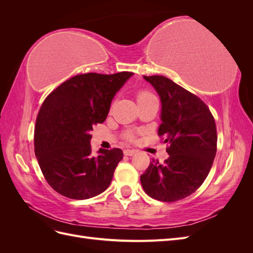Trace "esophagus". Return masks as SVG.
I'll return each instance as SVG.
<instances>
[{"label": "esophagus", "instance_id": "1", "mask_svg": "<svg viewBox=\"0 0 253 253\" xmlns=\"http://www.w3.org/2000/svg\"><path fill=\"white\" fill-rule=\"evenodd\" d=\"M135 153H137V150H134V149H126V150H125V154L127 155V156H133Z\"/></svg>", "mask_w": 253, "mask_h": 253}]
</instances>
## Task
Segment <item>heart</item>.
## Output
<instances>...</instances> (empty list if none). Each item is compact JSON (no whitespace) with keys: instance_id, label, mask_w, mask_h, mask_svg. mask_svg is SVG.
<instances>
[{"instance_id":"1","label":"heart","mask_w":253,"mask_h":253,"mask_svg":"<svg viewBox=\"0 0 253 253\" xmlns=\"http://www.w3.org/2000/svg\"><path fill=\"white\" fill-rule=\"evenodd\" d=\"M151 98H155V96L153 95L152 93H150L149 90H139L137 93V101H143V100H148V99ZM126 138L128 140H133L134 139V135L132 133H127L126 134Z\"/></svg>"}]
</instances>
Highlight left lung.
Wrapping results in <instances>:
<instances>
[{
  "mask_svg": "<svg viewBox=\"0 0 253 253\" xmlns=\"http://www.w3.org/2000/svg\"><path fill=\"white\" fill-rule=\"evenodd\" d=\"M162 101L158 136L169 143V158L152 160L140 176L144 192L154 200L173 203L200 188L216 154V126L207 104L165 76H143Z\"/></svg>",
  "mask_w": 253,
  "mask_h": 253,
  "instance_id": "8db88e82",
  "label": "left lung"
}]
</instances>
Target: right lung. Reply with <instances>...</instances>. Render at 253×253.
<instances>
[{"mask_svg": "<svg viewBox=\"0 0 253 253\" xmlns=\"http://www.w3.org/2000/svg\"><path fill=\"white\" fill-rule=\"evenodd\" d=\"M134 73L80 74L53 89L38 113L35 154L48 185L72 200L109 188L124 157L120 149L91 153L90 132L108 116L114 96Z\"/></svg>", "mask_w": 253, "mask_h": 253, "instance_id": "obj_1", "label": "right lung"}]
</instances>
